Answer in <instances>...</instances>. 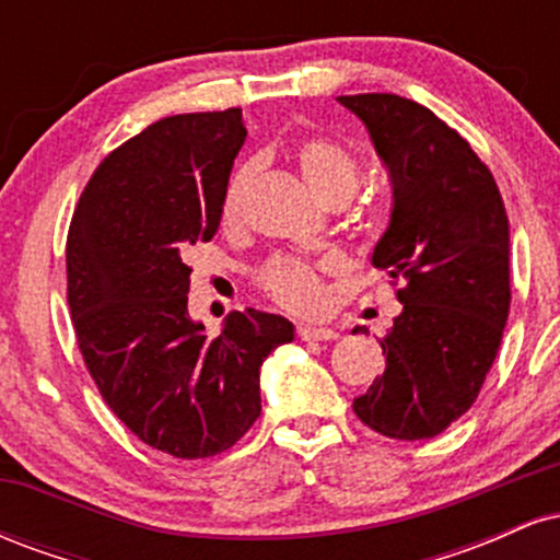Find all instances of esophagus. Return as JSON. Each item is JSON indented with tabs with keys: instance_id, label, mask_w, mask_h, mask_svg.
<instances>
[{
	"instance_id": "1",
	"label": "esophagus",
	"mask_w": 560,
	"mask_h": 560,
	"mask_svg": "<svg viewBox=\"0 0 560 560\" xmlns=\"http://www.w3.org/2000/svg\"><path fill=\"white\" fill-rule=\"evenodd\" d=\"M298 337L305 339V342H329V339H337L339 334L329 329V326H311V324H300L298 326Z\"/></svg>"
}]
</instances>
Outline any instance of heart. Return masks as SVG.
I'll return each mask as SVG.
<instances>
[{
    "label": "heart",
    "instance_id": "heart-1",
    "mask_svg": "<svg viewBox=\"0 0 560 560\" xmlns=\"http://www.w3.org/2000/svg\"><path fill=\"white\" fill-rule=\"evenodd\" d=\"M294 160H298V168L307 186L326 202H337V199L347 202L361 182V160L350 147L339 144L337 139L305 137L294 147ZM255 173H258L255 160H244L229 176L221 197V218L226 223L240 221ZM334 266H337V260L326 262V268ZM260 284L276 302L294 307V311H316L324 302L318 271L302 260H271L260 271Z\"/></svg>",
    "mask_w": 560,
    "mask_h": 560
}]
</instances>
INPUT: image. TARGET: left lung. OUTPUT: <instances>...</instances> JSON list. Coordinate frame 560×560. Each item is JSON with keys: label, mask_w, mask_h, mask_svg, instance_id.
<instances>
[{"label": "left lung", "mask_w": 560, "mask_h": 560, "mask_svg": "<svg viewBox=\"0 0 560 560\" xmlns=\"http://www.w3.org/2000/svg\"><path fill=\"white\" fill-rule=\"evenodd\" d=\"M337 102L363 120L389 173V226L371 262L402 281V313L382 339L387 369L352 410L392 440H429L471 408L503 339L505 205L490 168L429 107L397 94Z\"/></svg>", "instance_id": "1"}]
</instances>
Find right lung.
<instances>
[{"mask_svg": "<svg viewBox=\"0 0 560 560\" xmlns=\"http://www.w3.org/2000/svg\"><path fill=\"white\" fill-rule=\"evenodd\" d=\"M240 107L171 115L102 160L68 231V305L96 389L144 445L210 458L260 416V365L294 326L247 307L218 337L189 316L191 244L221 226Z\"/></svg>", "mask_w": 560, "mask_h": 560, "instance_id": "right-lung-1", "label": "right lung"}]
</instances>
